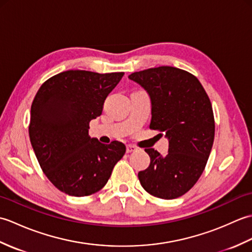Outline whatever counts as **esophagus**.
I'll list each match as a JSON object with an SVG mask.
<instances>
[{"label": "esophagus", "instance_id": "esophagus-1", "mask_svg": "<svg viewBox=\"0 0 252 252\" xmlns=\"http://www.w3.org/2000/svg\"><path fill=\"white\" fill-rule=\"evenodd\" d=\"M137 151V147L134 145H127L126 146V153H133V152H136Z\"/></svg>", "mask_w": 252, "mask_h": 252}]
</instances>
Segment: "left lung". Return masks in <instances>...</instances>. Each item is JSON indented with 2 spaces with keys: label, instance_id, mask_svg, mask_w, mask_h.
<instances>
[{
  "label": "left lung",
  "instance_id": "1",
  "mask_svg": "<svg viewBox=\"0 0 252 252\" xmlns=\"http://www.w3.org/2000/svg\"><path fill=\"white\" fill-rule=\"evenodd\" d=\"M129 78L151 96L149 129L169 138L167 156L145 148L151 164L138 172V180L151 195L174 199L189 191L206 168L215 140L211 101L199 80L179 68H149Z\"/></svg>",
  "mask_w": 252,
  "mask_h": 252
}]
</instances>
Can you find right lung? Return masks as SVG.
I'll list each match as a JSON object with an SVG mask.
<instances>
[{"label":"right lung","mask_w":252,"mask_h":252,"mask_svg":"<svg viewBox=\"0 0 252 252\" xmlns=\"http://www.w3.org/2000/svg\"><path fill=\"white\" fill-rule=\"evenodd\" d=\"M125 72L68 70L47 79L31 105L29 136L40 167L61 191L84 197L100 190L126 154L118 141L89 136L107 96Z\"/></svg>","instance_id":"1"}]
</instances>
